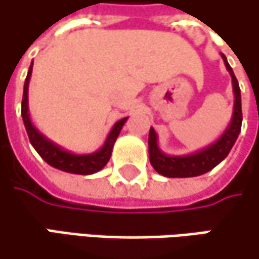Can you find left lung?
I'll return each mask as SVG.
<instances>
[{"label": "left lung", "instance_id": "obj_1", "mask_svg": "<svg viewBox=\"0 0 259 259\" xmlns=\"http://www.w3.org/2000/svg\"><path fill=\"white\" fill-rule=\"evenodd\" d=\"M225 68L231 75L233 82V93H234V106H233V115L230 120V124L224 133L210 145L201 148L199 151L185 155H167L163 153L158 147V136L155 130L150 129L148 136V153L151 166L160 175L166 178H193L200 177L209 170H212L215 166H218L224 158L231 151L240 129H242V96H240V87L237 78L228 65L227 58L221 55Z\"/></svg>", "mask_w": 259, "mask_h": 259}]
</instances>
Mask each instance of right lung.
Returning a JSON list of instances; mask_svg holds the SVG:
<instances>
[{"instance_id":"1","label":"right lung","mask_w":259,"mask_h":259,"mask_svg":"<svg viewBox=\"0 0 259 259\" xmlns=\"http://www.w3.org/2000/svg\"><path fill=\"white\" fill-rule=\"evenodd\" d=\"M32 65L29 66L25 85H23V99H22V118L25 123V129L29 136V141L32 144V147L35 148V151L41 158L49 163L52 167H56L59 170L68 172V174H75V175H92L99 172L101 169L105 167V164L109 161V157L112 153V147L114 142L117 141L120 132L123 129L126 118L118 120L112 129L109 132V135L106 136L105 142L102 145L101 150L90 154H74L65 148H62L60 145L55 144L53 141H50L46 135H42L39 130L36 129L35 124L32 123L31 117H29V108H28V89H29V80L32 75Z\"/></svg>"}]
</instances>
